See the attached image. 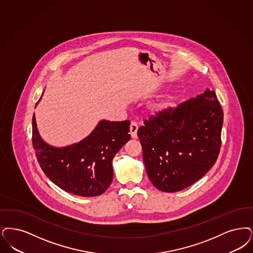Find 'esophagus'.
I'll return each mask as SVG.
<instances>
[{"instance_id":"esophagus-1","label":"esophagus","mask_w":253,"mask_h":253,"mask_svg":"<svg viewBox=\"0 0 253 253\" xmlns=\"http://www.w3.org/2000/svg\"><path fill=\"white\" fill-rule=\"evenodd\" d=\"M137 130L138 126L134 122H132L130 125V133H131V138H136L137 137Z\"/></svg>"}]
</instances>
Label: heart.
<instances>
[{
	"instance_id": "heart-1",
	"label": "heart",
	"mask_w": 253,
	"mask_h": 253,
	"mask_svg": "<svg viewBox=\"0 0 253 253\" xmlns=\"http://www.w3.org/2000/svg\"><path fill=\"white\" fill-rule=\"evenodd\" d=\"M173 100H174V96L169 95V96L166 97L163 100L153 102L152 105L150 106V110H151L152 115L158 116V115H161L163 113H165L170 107Z\"/></svg>"
}]
</instances>
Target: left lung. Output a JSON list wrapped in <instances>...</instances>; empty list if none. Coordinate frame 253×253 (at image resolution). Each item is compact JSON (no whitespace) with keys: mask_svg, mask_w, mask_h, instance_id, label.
I'll return each mask as SVG.
<instances>
[{"mask_svg":"<svg viewBox=\"0 0 253 253\" xmlns=\"http://www.w3.org/2000/svg\"><path fill=\"white\" fill-rule=\"evenodd\" d=\"M137 135L146 171L163 192H178L203 177L221 146L223 111L214 91L144 122Z\"/></svg>","mask_w":253,"mask_h":253,"instance_id":"obj_1","label":"left lung"}]
</instances>
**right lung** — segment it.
Segmentation results:
<instances>
[{
	"label": "right lung",
	"instance_id": "right-lung-1",
	"mask_svg": "<svg viewBox=\"0 0 253 253\" xmlns=\"http://www.w3.org/2000/svg\"><path fill=\"white\" fill-rule=\"evenodd\" d=\"M129 131V121L102 120L81 141L56 148L42 139L34 114L32 141L39 164L51 182L66 192L95 197L110 186L113 158L130 140Z\"/></svg>",
	"mask_w": 253,
	"mask_h": 253
}]
</instances>
